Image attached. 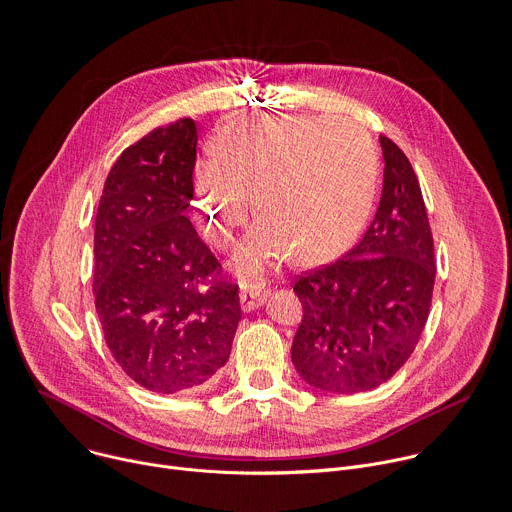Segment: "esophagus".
<instances>
[{"label": "esophagus", "mask_w": 512, "mask_h": 512, "mask_svg": "<svg viewBox=\"0 0 512 512\" xmlns=\"http://www.w3.org/2000/svg\"><path fill=\"white\" fill-rule=\"evenodd\" d=\"M266 300V292L262 290H244L240 294V302H242V311L244 313H250L254 309H258V306H262V302Z\"/></svg>", "instance_id": "obj_1"}]
</instances>
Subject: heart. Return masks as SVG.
Masks as SVG:
<instances>
[{"label": "heart", "mask_w": 512, "mask_h": 512, "mask_svg": "<svg viewBox=\"0 0 512 512\" xmlns=\"http://www.w3.org/2000/svg\"><path fill=\"white\" fill-rule=\"evenodd\" d=\"M212 151L195 165L199 220L214 244L228 246L250 195L260 222L234 258L250 278L288 252L296 262L333 258L367 220L377 155L351 121L242 115L218 129Z\"/></svg>", "instance_id": "obj_1"}]
</instances>
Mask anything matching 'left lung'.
I'll return each instance as SVG.
<instances>
[{
    "label": "left lung",
    "mask_w": 512,
    "mask_h": 512,
    "mask_svg": "<svg viewBox=\"0 0 512 512\" xmlns=\"http://www.w3.org/2000/svg\"><path fill=\"white\" fill-rule=\"evenodd\" d=\"M383 191L375 218L341 260L298 276L302 323L292 363L304 383L361 393L385 383L414 353L426 327L434 240L410 159L387 137Z\"/></svg>",
    "instance_id": "8db88e82"
}]
</instances>
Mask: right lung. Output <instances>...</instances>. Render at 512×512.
Instances as JSON below:
<instances>
[{"label": "right lung", "mask_w": 512, "mask_h": 512, "mask_svg": "<svg viewBox=\"0 0 512 512\" xmlns=\"http://www.w3.org/2000/svg\"><path fill=\"white\" fill-rule=\"evenodd\" d=\"M197 129L179 119L127 147L94 222V304L121 369L155 393L197 389L230 357L238 286L201 242L193 199Z\"/></svg>", "instance_id": "add662e5"}]
</instances>
